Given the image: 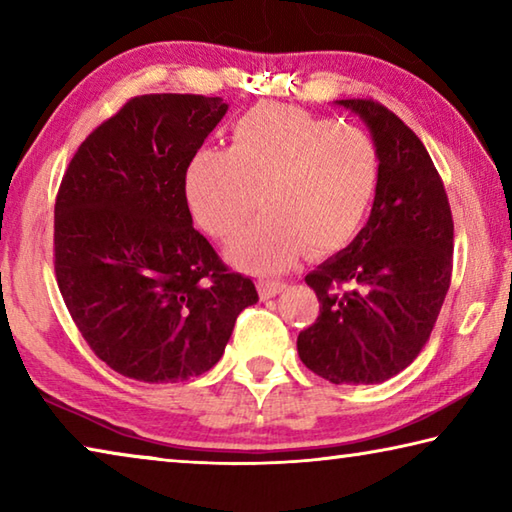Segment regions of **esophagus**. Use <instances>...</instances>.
Here are the masks:
<instances>
[{"mask_svg": "<svg viewBox=\"0 0 512 512\" xmlns=\"http://www.w3.org/2000/svg\"><path fill=\"white\" fill-rule=\"evenodd\" d=\"M257 289H259V296L266 300V298H273L280 291L287 289V282H282V280H259Z\"/></svg>", "mask_w": 512, "mask_h": 512, "instance_id": "1", "label": "esophagus"}]
</instances>
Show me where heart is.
Here are the masks:
<instances>
[{
    "instance_id": "b5f03b06",
    "label": "heart",
    "mask_w": 512,
    "mask_h": 512,
    "mask_svg": "<svg viewBox=\"0 0 512 512\" xmlns=\"http://www.w3.org/2000/svg\"><path fill=\"white\" fill-rule=\"evenodd\" d=\"M381 153L368 131L307 110L259 103L235 119L230 146H205L185 171L194 221L230 239L259 201L266 212L232 241L230 257L280 273L307 246L334 253L357 237L375 205Z\"/></svg>"
}]
</instances>
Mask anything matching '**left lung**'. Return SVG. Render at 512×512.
I'll return each mask as SVG.
<instances>
[{"label":"left lung","instance_id":"obj_1","mask_svg":"<svg viewBox=\"0 0 512 512\" xmlns=\"http://www.w3.org/2000/svg\"><path fill=\"white\" fill-rule=\"evenodd\" d=\"M336 103L368 124L381 183L366 228L305 277L320 314L298 334V354L332 384H379L429 341L452 282L454 221L420 137L375 99Z\"/></svg>","mask_w":512,"mask_h":512}]
</instances>
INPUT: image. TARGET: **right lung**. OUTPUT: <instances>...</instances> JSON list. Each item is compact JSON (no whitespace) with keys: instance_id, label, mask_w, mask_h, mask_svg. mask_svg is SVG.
Listing matches in <instances>:
<instances>
[{"instance_id":"add662e5","label":"right lung","mask_w":512,"mask_h":512,"mask_svg":"<svg viewBox=\"0 0 512 512\" xmlns=\"http://www.w3.org/2000/svg\"><path fill=\"white\" fill-rule=\"evenodd\" d=\"M225 110L203 94L128 99L85 137L58 187L60 296L92 352L124 377L203 375L259 300L194 228L185 198L187 164Z\"/></svg>"}]
</instances>
